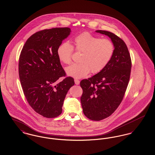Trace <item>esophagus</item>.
Returning <instances> with one entry per match:
<instances>
[{"instance_id":"34e87169","label":"esophagus","mask_w":155,"mask_h":155,"mask_svg":"<svg viewBox=\"0 0 155 155\" xmlns=\"http://www.w3.org/2000/svg\"><path fill=\"white\" fill-rule=\"evenodd\" d=\"M74 83L76 85H78L80 84V81L78 79H74Z\"/></svg>"}]
</instances>
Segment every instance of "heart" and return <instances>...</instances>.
I'll return each mask as SVG.
<instances>
[{
    "label": "heart",
    "instance_id": "heart-1",
    "mask_svg": "<svg viewBox=\"0 0 155 155\" xmlns=\"http://www.w3.org/2000/svg\"><path fill=\"white\" fill-rule=\"evenodd\" d=\"M74 46L68 42L61 43L58 47L57 55L64 64H69L72 61L74 48L81 52L79 59L80 63L74 64L66 68L68 76L75 78L85 77L91 71L92 74L101 72L110 61L113 55V43L108 39L100 38L88 32L75 36Z\"/></svg>",
    "mask_w": 155,
    "mask_h": 155
}]
</instances>
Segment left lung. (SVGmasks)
<instances>
[{
    "label": "left lung",
    "mask_w": 155,
    "mask_h": 155,
    "mask_svg": "<svg viewBox=\"0 0 155 155\" xmlns=\"http://www.w3.org/2000/svg\"><path fill=\"white\" fill-rule=\"evenodd\" d=\"M96 32L111 38L114 54L101 72L81 81V101L86 117L100 121L110 116L121 104L130 81L132 64L130 52L122 39L107 31Z\"/></svg>",
    "instance_id": "left-lung-1"
}]
</instances>
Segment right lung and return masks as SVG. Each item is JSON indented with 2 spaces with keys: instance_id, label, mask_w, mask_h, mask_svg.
Instances as JSON below:
<instances>
[{
  "instance_id": "obj_1",
  "label": "right lung",
  "mask_w": 155,
  "mask_h": 155,
  "mask_svg": "<svg viewBox=\"0 0 155 155\" xmlns=\"http://www.w3.org/2000/svg\"><path fill=\"white\" fill-rule=\"evenodd\" d=\"M71 32L68 27L38 31L25 42L18 63V74L25 97L33 110L46 118L62 113L66 95L74 84L66 77L58 57V46Z\"/></svg>"
}]
</instances>
